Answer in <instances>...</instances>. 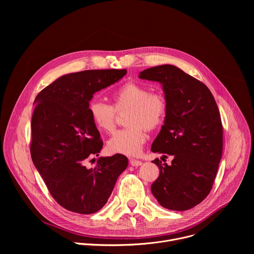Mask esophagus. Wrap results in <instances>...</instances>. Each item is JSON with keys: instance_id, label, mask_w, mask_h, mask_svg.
Returning a JSON list of instances; mask_svg holds the SVG:
<instances>
[{"instance_id": "34e87169", "label": "esophagus", "mask_w": 254, "mask_h": 254, "mask_svg": "<svg viewBox=\"0 0 254 254\" xmlns=\"http://www.w3.org/2000/svg\"><path fill=\"white\" fill-rule=\"evenodd\" d=\"M129 164H130L132 167H138V166H140L142 163H141L140 161H138V160L130 159V160H129Z\"/></svg>"}]
</instances>
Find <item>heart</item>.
<instances>
[{"instance_id": "b5f03b06", "label": "heart", "mask_w": 254, "mask_h": 254, "mask_svg": "<svg viewBox=\"0 0 254 254\" xmlns=\"http://www.w3.org/2000/svg\"><path fill=\"white\" fill-rule=\"evenodd\" d=\"M112 105L98 100L88 104V115L94 127L103 132L115 128L116 112L128 111L126 116L127 127L116 131L106 142V150L111 154L137 156L147 140L146 127L156 129L165 121L167 101L162 94L136 82H127L110 95Z\"/></svg>"}]
</instances>
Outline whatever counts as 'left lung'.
Returning <instances> with one entry per match:
<instances>
[{
    "label": "left lung",
    "mask_w": 254,
    "mask_h": 254,
    "mask_svg": "<svg viewBox=\"0 0 254 254\" xmlns=\"http://www.w3.org/2000/svg\"><path fill=\"white\" fill-rule=\"evenodd\" d=\"M138 77L163 86L167 115L151 150L174 157L170 166L153 161L160 176L151 191L164 208L189 210L208 196L218 171L223 150L218 106L204 83L174 65L148 68Z\"/></svg>",
    "instance_id": "obj_1"
}]
</instances>
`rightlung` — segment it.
Here are the masks:
<instances>
[{"label":"right lung","mask_w":254,"mask_h":254,"mask_svg":"<svg viewBox=\"0 0 254 254\" xmlns=\"http://www.w3.org/2000/svg\"><path fill=\"white\" fill-rule=\"evenodd\" d=\"M127 74L126 69L85 70L63 75L36 96L32 116L31 157L59 205L80 214L100 210L128 161L124 155L98 158L102 140L88 115L93 94ZM93 160V159H92Z\"/></svg>","instance_id":"right-lung-1"}]
</instances>
